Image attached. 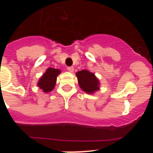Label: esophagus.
I'll return each instance as SVG.
<instances>
[{
  "instance_id": "obj_1",
  "label": "esophagus",
  "mask_w": 153,
  "mask_h": 153,
  "mask_svg": "<svg viewBox=\"0 0 153 153\" xmlns=\"http://www.w3.org/2000/svg\"><path fill=\"white\" fill-rule=\"evenodd\" d=\"M67 70L68 71H70V72H74V68L73 67H67Z\"/></svg>"
}]
</instances>
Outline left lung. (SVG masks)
Here are the masks:
<instances>
[{"mask_svg":"<svg viewBox=\"0 0 153 153\" xmlns=\"http://www.w3.org/2000/svg\"><path fill=\"white\" fill-rule=\"evenodd\" d=\"M76 75L77 76L79 86L85 93L92 94L100 90V82L93 73L83 70L78 71Z\"/></svg>","mask_w":153,"mask_h":153,"instance_id":"obj_1","label":"left lung"}]
</instances>
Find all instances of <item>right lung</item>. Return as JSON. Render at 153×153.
Masks as SVG:
<instances>
[{
	"label": "right lung",
	"instance_id": "1",
	"mask_svg": "<svg viewBox=\"0 0 153 153\" xmlns=\"http://www.w3.org/2000/svg\"><path fill=\"white\" fill-rule=\"evenodd\" d=\"M60 74V70L50 67L46 70V72L39 79L37 86L45 93L52 91L56 85V77Z\"/></svg>",
	"mask_w": 153,
	"mask_h": 153
}]
</instances>
